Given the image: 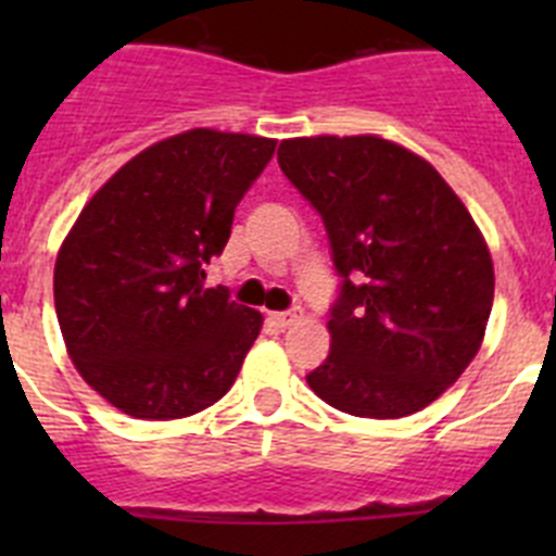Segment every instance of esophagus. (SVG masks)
Returning a JSON list of instances; mask_svg holds the SVG:
<instances>
[{"label": "esophagus", "mask_w": 556, "mask_h": 556, "mask_svg": "<svg viewBox=\"0 0 556 556\" xmlns=\"http://www.w3.org/2000/svg\"><path fill=\"white\" fill-rule=\"evenodd\" d=\"M298 317H301V312H298V308H292V312H275V314H269V320H273L278 328H289V326H292V323H298Z\"/></svg>", "instance_id": "34e87169"}]
</instances>
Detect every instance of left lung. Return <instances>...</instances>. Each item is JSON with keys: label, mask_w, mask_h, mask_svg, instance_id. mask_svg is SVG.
<instances>
[{"label": "left lung", "mask_w": 556, "mask_h": 556, "mask_svg": "<svg viewBox=\"0 0 556 556\" xmlns=\"http://www.w3.org/2000/svg\"><path fill=\"white\" fill-rule=\"evenodd\" d=\"M278 164L323 217L342 278L308 387L356 417L420 412L473 362L493 308L473 217L429 161L378 136L289 139Z\"/></svg>", "instance_id": "8db88e82"}]
</instances>
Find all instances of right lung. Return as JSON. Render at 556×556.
<instances>
[{
    "label": "right lung",
    "instance_id": "obj_1",
    "mask_svg": "<svg viewBox=\"0 0 556 556\" xmlns=\"http://www.w3.org/2000/svg\"><path fill=\"white\" fill-rule=\"evenodd\" d=\"M273 139L186 130L127 161L80 211L55 262L66 351L108 404L178 420L233 387L262 314L205 289Z\"/></svg>",
    "mask_w": 556,
    "mask_h": 556
}]
</instances>
